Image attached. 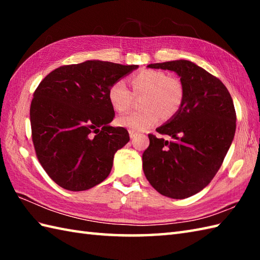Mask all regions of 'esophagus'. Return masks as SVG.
Returning <instances> with one entry per match:
<instances>
[{
	"mask_svg": "<svg viewBox=\"0 0 260 260\" xmlns=\"http://www.w3.org/2000/svg\"><path fill=\"white\" fill-rule=\"evenodd\" d=\"M136 135H137V134L135 133V132H133V131H129V136H131V139H132V140H133Z\"/></svg>",
	"mask_w": 260,
	"mask_h": 260,
	"instance_id": "esophagus-1",
	"label": "esophagus"
}]
</instances>
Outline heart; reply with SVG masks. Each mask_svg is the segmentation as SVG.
Masks as SVG:
<instances>
[{"label": "heart", "instance_id": "1", "mask_svg": "<svg viewBox=\"0 0 260 260\" xmlns=\"http://www.w3.org/2000/svg\"><path fill=\"white\" fill-rule=\"evenodd\" d=\"M135 96H141L144 109L118 118V124L133 132H144L158 123L162 117L169 119L179 112L184 99V87L174 76L156 69H144L131 77ZM123 80H116L108 88V101L118 113L128 110L134 96Z\"/></svg>", "mask_w": 260, "mask_h": 260}]
</instances>
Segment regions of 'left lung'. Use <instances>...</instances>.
<instances>
[{"mask_svg": "<svg viewBox=\"0 0 260 260\" xmlns=\"http://www.w3.org/2000/svg\"><path fill=\"white\" fill-rule=\"evenodd\" d=\"M148 68L175 71L184 87V99L179 112L156 128L170 141L148 134L143 170L161 194L189 198L211 182L233 143V98L221 80L187 60L152 63Z\"/></svg>", "mask_w": 260, "mask_h": 260, "instance_id": "left-lung-1", "label": "left lung"}]
</instances>
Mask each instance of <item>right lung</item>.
I'll return each mask as SVG.
<instances>
[{"mask_svg":"<svg viewBox=\"0 0 260 260\" xmlns=\"http://www.w3.org/2000/svg\"><path fill=\"white\" fill-rule=\"evenodd\" d=\"M136 68L88 60L54 69L37 87L30 107L33 146L59 186L84 191L109 175L115 153L129 134L108 125L115 116L108 88Z\"/></svg>","mask_w":260,"mask_h":260,"instance_id":"1","label":"right lung"}]
</instances>
